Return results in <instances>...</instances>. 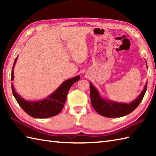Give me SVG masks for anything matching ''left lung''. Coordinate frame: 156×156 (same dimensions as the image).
<instances>
[{"mask_svg":"<svg viewBox=\"0 0 156 156\" xmlns=\"http://www.w3.org/2000/svg\"><path fill=\"white\" fill-rule=\"evenodd\" d=\"M146 66L147 68V63ZM89 83L90 87V101L92 107L99 115L110 118L123 117L133 112L141 102L147 90V82H146L141 94L130 103H126L105 98L102 97L97 88L92 84L91 82H89Z\"/></svg>","mask_w":156,"mask_h":156,"instance_id":"obj_1","label":"left lung"}]
</instances>
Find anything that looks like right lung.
Masks as SVG:
<instances>
[{
  "mask_svg": "<svg viewBox=\"0 0 156 156\" xmlns=\"http://www.w3.org/2000/svg\"><path fill=\"white\" fill-rule=\"evenodd\" d=\"M17 58L18 55L16 56L13 64L11 72V80H14V68ZM80 76H77L68 79L63 82L60 86L51 94L45 98L39 101H26L16 92L12 83L11 84V88L13 96L16 102L29 115L37 119L49 118L58 115L62 111L69 88L75 82L80 80Z\"/></svg>",
  "mask_w": 156,
  "mask_h": 156,
  "instance_id": "add662e5",
  "label": "right lung"
}]
</instances>
